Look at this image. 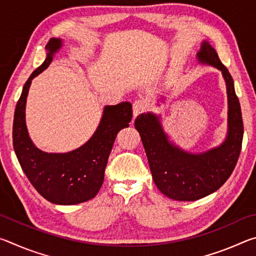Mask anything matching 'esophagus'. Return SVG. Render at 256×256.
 I'll return each instance as SVG.
<instances>
[{
    "mask_svg": "<svg viewBox=\"0 0 256 256\" xmlns=\"http://www.w3.org/2000/svg\"><path fill=\"white\" fill-rule=\"evenodd\" d=\"M148 108H149L148 102L144 100V99H138V100L133 102V116L136 118V116H138V114L146 112Z\"/></svg>",
    "mask_w": 256,
    "mask_h": 256,
    "instance_id": "1",
    "label": "esophagus"
}]
</instances>
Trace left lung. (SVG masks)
<instances>
[{"label":"left lung","mask_w":256,"mask_h":256,"mask_svg":"<svg viewBox=\"0 0 256 256\" xmlns=\"http://www.w3.org/2000/svg\"><path fill=\"white\" fill-rule=\"evenodd\" d=\"M198 62L222 71L227 86L228 132L216 148L190 154L168 141L157 115L144 112L136 120L154 184L164 196L176 201H196L222 188L235 168L242 149L244 125L234 80L206 40L196 54Z\"/></svg>","instance_id":"left-lung-1"}]
</instances>
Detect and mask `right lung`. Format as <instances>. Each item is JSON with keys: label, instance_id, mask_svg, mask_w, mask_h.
<instances>
[{"label": "right lung", "instance_id": "add662e5", "mask_svg": "<svg viewBox=\"0 0 256 256\" xmlns=\"http://www.w3.org/2000/svg\"><path fill=\"white\" fill-rule=\"evenodd\" d=\"M62 47V40L52 38L47 42L44 63L26 82L16 106L14 120V148L20 166L37 192L55 204L71 206L92 200L100 190L108 157L118 133L128 126L132 105L123 102L104 108L96 132L84 146L70 152L48 154L34 146L26 125V102L32 80L53 60Z\"/></svg>", "mask_w": 256, "mask_h": 256}]
</instances>
